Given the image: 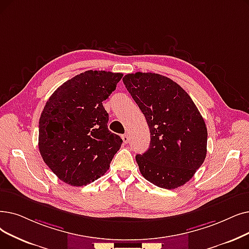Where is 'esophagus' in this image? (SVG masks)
<instances>
[{"label": "esophagus", "instance_id": "obj_1", "mask_svg": "<svg viewBox=\"0 0 249 249\" xmlns=\"http://www.w3.org/2000/svg\"><path fill=\"white\" fill-rule=\"evenodd\" d=\"M122 139H123V142L124 143H128L129 142V135L128 134L122 135Z\"/></svg>", "mask_w": 249, "mask_h": 249}]
</instances>
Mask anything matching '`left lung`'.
I'll list each match as a JSON object with an SVG mask.
<instances>
[{
    "instance_id": "obj_1",
    "label": "left lung",
    "mask_w": 249,
    "mask_h": 249,
    "mask_svg": "<svg viewBox=\"0 0 249 249\" xmlns=\"http://www.w3.org/2000/svg\"><path fill=\"white\" fill-rule=\"evenodd\" d=\"M123 82L149 127V147L135 157L140 173L160 188L184 185L207 156L208 130L196 104L179 84L157 73L127 74Z\"/></svg>"
}]
</instances>
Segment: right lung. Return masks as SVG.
<instances>
[{
  "mask_svg": "<svg viewBox=\"0 0 249 249\" xmlns=\"http://www.w3.org/2000/svg\"><path fill=\"white\" fill-rule=\"evenodd\" d=\"M122 73L89 70L64 82L48 100L39 118L42 160L63 182L83 186L109 170L123 140L107 129L103 106Z\"/></svg>",
  "mask_w": 249,
  "mask_h": 249,
  "instance_id": "right-lung-1",
  "label": "right lung"
}]
</instances>
